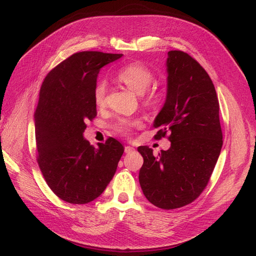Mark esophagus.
<instances>
[{
	"mask_svg": "<svg viewBox=\"0 0 256 256\" xmlns=\"http://www.w3.org/2000/svg\"><path fill=\"white\" fill-rule=\"evenodd\" d=\"M135 150V148H132V146H125L124 148V152L125 153H132V152H134Z\"/></svg>",
	"mask_w": 256,
	"mask_h": 256,
	"instance_id": "obj_1",
	"label": "esophagus"
}]
</instances>
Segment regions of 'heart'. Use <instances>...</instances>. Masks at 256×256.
<instances>
[{"instance_id":"obj_1","label":"heart","mask_w":256,"mask_h":256,"mask_svg":"<svg viewBox=\"0 0 256 256\" xmlns=\"http://www.w3.org/2000/svg\"><path fill=\"white\" fill-rule=\"evenodd\" d=\"M116 78L128 89L138 94H142L153 82L154 74L150 72V69L142 62H132L120 69L116 74ZM106 90V84L103 81H98L94 91V99L96 106H102L104 102ZM162 96H164V94L160 90L153 89L145 96V102L150 106L158 104L162 100ZM138 124L140 120L136 118H120L113 128L116 132L126 135Z\"/></svg>"}]
</instances>
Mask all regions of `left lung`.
Wrapping results in <instances>:
<instances>
[{
    "instance_id": "8db88e82",
    "label": "left lung",
    "mask_w": 256,
    "mask_h": 256,
    "mask_svg": "<svg viewBox=\"0 0 256 256\" xmlns=\"http://www.w3.org/2000/svg\"><path fill=\"white\" fill-rule=\"evenodd\" d=\"M167 96L154 121L170 148L157 156L148 146L138 150L144 162L140 184L150 204L162 209L180 208L204 192L222 148L219 101L209 74L182 50L168 52Z\"/></svg>"
}]
</instances>
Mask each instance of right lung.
I'll return each instance as SVG.
<instances>
[{"label": "right lung", "mask_w": 256, "mask_h": 256, "mask_svg": "<svg viewBox=\"0 0 256 256\" xmlns=\"http://www.w3.org/2000/svg\"><path fill=\"white\" fill-rule=\"evenodd\" d=\"M122 54L80 52L50 70L34 114L37 162L48 186L69 204H84L104 192L124 152L113 138L98 148L84 138L96 116L94 91L100 69Z\"/></svg>", "instance_id": "obj_1"}]
</instances>
